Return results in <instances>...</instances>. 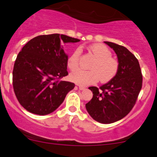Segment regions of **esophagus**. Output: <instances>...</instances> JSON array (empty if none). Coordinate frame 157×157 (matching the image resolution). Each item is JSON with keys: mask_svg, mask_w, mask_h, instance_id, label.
<instances>
[{"mask_svg": "<svg viewBox=\"0 0 157 157\" xmlns=\"http://www.w3.org/2000/svg\"><path fill=\"white\" fill-rule=\"evenodd\" d=\"M78 88H79V90H85V89H86L85 87L82 86H79Z\"/></svg>", "mask_w": 157, "mask_h": 157, "instance_id": "34e87169", "label": "esophagus"}]
</instances>
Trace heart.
Listing matches in <instances>:
<instances>
[{"label":"heart","mask_w":157,"mask_h":157,"mask_svg":"<svg viewBox=\"0 0 157 157\" xmlns=\"http://www.w3.org/2000/svg\"><path fill=\"white\" fill-rule=\"evenodd\" d=\"M90 51L96 57L90 66L91 70L76 71L70 74V80L82 86L95 83L99 80L102 83L113 80L118 73L119 62L112 57L110 49L104 44H95L90 46ZM80 54L81 50L77 48L67 59V65L71 71H75L79 67Z\"/></svg>","instance_id":"heart-1"}]
</instances>
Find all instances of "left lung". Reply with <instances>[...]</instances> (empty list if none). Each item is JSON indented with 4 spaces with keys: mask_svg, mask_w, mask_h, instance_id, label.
Here are the masks:
<instances>
[{
    "mask_svg": "<svg viewBox=\"0 0 157 157\" xmlns=\"http://www.w3.org/2000/svg\"><path fill=\"white\" fill-rule=\"evenodd\" d=\"M117 55L119 71L116 77L99 88L89 87L92 99L86 104L90 116L101 123H112L126 116L136 103L143 77L136 57L123 46L105 41Z\"/></svg>",
    "mask_w": 157,
    "mask_h": 157,
    "instance_id": "left-lung-1",
    "label": "left lung"
}]
</instances>
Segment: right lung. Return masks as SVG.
<instances>
[{
	"instance_id": "1",
	"label": "right lung",
	"mask_w": 157,
	"mask_h": 157,
	"mask_svg": "<svg viewBox=\"0 0 157 157\" xmlns=\"http://www.w3.org/2000/svg\"><path fill=\"white\" fill-rule=\"evenodd\" d=\"M80 40L67 35H40L19 52L13 71V86L19 104L34 114L47 115L60 106L75 84L60 80L68 74L62 43Z\"/></svg>"
}]
</instances>
